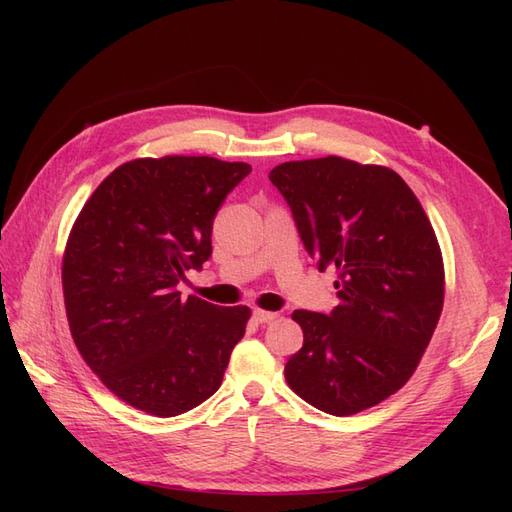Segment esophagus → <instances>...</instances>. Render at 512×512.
Returning <instances> with one entry per match:
<instances>
[{
    "label": "esophagus",
    "instance_id": "esophagus-1",
    "mask_svg": "<svg viewBox=\"0 0 512 512\" xmlns=\"http://www.w3.org/2000/svg\"><path fill=\"white\" fill-rule=\"evenodd\" d=\"M254 320L260 322V324H267V322H273L277 318L275 312H265V309H254Z\"/></svg>",
    "mask_w": 512,
    "mask_h": 512
}]
</instances>
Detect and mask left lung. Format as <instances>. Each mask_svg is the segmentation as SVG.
Here are the masks:
<instances>
[{
  "label": "left lung",
  "mask_w": 512,
  "mask_h": 512,
  "mask_svg": "<svg viewBox=\"0 0 512 512\" xmlns=\"http://www.w3.org/2000/svg\"><path fill=\"white\" fill-rule=\"evenodd\" d=\"M318 269H337L331 314L294 309L303 348L286 382L307 404L350 416L404 386L436 331L444 265L436 232L395 170L337 156L269 173Z\"/></svg>",
  "instance_id": "1"
}]
</instances>
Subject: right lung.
I'll use <instances>...</instances> for the list:
<instances>
[{"mask_svg": "<svg viewBox=\"0 0 512 512\" xmlns=\"http://www.w3.org/2000/svg\"><path fill=\"white\" fill-rule=\"evenodd\" d=\"M250 173L209 156L138 158L76 218L61 265L70 333L126 404L166 418L220 389L250 307L183 299L177 284L209 260L215 213Z\"/></svg>", "mask_w": 512, "mask_h": 512, "instance_id": "obj_1", "label": "right lung"}]
</instances>
